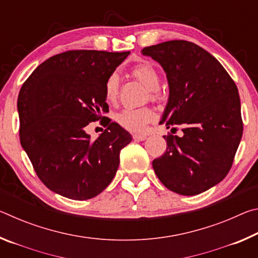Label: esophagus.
<instances>
[{
	"label": "esophagus",
	"instance_id": "34e87169",
	"mask_svg": "<svg viewBox=\"0 0 258 258\" xmlns=\"http://www.w3.org/2000/svg\"><path fill=\"white\" fill-rule=\"evenodd\" d=\"M133 139L135 140V141H145V140L147 139V135L146 134H134Z\"/></svg>",
	"mask_w": 258,
	"mask_h": 258
}]
</instances>
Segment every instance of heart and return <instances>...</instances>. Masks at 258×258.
I'll use <instances>...</instances> for the list:
<instances>
[{"label":"heart","mask_w":258,"mask_h":258,"mask_svg":"<svg viewBox=\"0 0 258 258\" xmlns=\"http://www.w3.org/2000/svg\"><path fill=\"white\" fill-rule=\"evenodd\" d=\"M131 74L150 90L151 98L157 97L156 89L159 86L160 76L154 64L150 62H140L131 69ZM119 77L116 73L109 75L104 83V98L108 102H115L118 97ZM115 119L121 127L131 132H142L146 126L155 119V111L148 107L126 108L117 112Z\"/></svg>","instance_id":"1"}]
</instances>
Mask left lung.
I'll use <instances>...</instances> for the list:
<instances>
[{
    "label": "left lung",
    "instance_id": "left-lung-1",
    "mask_svg": "<svg viewBox=\"0 0 258 258\" xmlns=\"http://www.w3.org/2000/svg\"><path fill=\"white\" fill-rule=\"evenodd\" d=\"M142 54L159 62L167 76L169 98L160 124L183 127L181 138L165 135L166 152L152 167L171 191L202 194L233 164L243 131L238 87L216 58L192 42H163Z\"/></svg>",
    "mask_w": 258,
    "mask_h": 258
}]
</instances>
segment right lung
Listing matches in <instances>:
<instances>
[{"mask_svg":"<svg viewBox=\"0 0 258 258\" xmlns=\"http://www.w3.org/2000/svg\"><path fill=\"white\" fill-rule=\"evenodd\" d=\"M128 54L62 52L41 63L21 86L20 143L38 178L55 194L74 200L91 199L116 175L120 150L132 137L102 117L109 111L104 83ZM95 120L106 130L92 140L85 127Z\"/></svg>","mask_w":258,"mask_h":258,"instance_id":"obj_1","label":"right lung"}]
</instances>
